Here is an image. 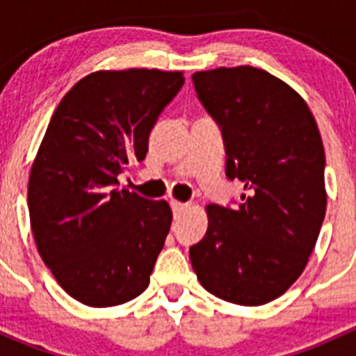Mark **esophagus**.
Instances as JSON below:
<instances>
[{
  "instance_id": "1",
  "label": "esophagus",
  "mask_w": 356,
  "mask_h": 356,
  "mask_svg": "<svg viewBox=\"0 0 356 356\" xmlns=\"http://www.w3.org/2000/svg\"><path fill=\"white\" fill-rule=\"evenodd\" d=\"M170 207H172V211H174V215H181L182 211H184L186 208L189 207V204H188V203H181V201L172 200V201H170Z\"/></svg>"
}]
</instances>
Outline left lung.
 <instances>
[{
	"label": "left lung",
	"instance_id": "1",
	"mask_svg": "<svg viewBox=\"0 0 356 356\" xmlns=\"http://www.w3.org/2000/svg\"><path fill=\"white\" fill-rule=\"evenodd\" d=\"M222 129L225 174L246 195L236 210L208 204V229L189 248L200 284L229 303L258 307L284 294L308 264L327 207L317 122L291 86L261 68L193 74Z\"/></svg>",
	"mask_w": 356,
	"mask_h": 356
}]
</instances>
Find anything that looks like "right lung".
Returning <instances> with one entry per match:
<instances>
[{
    "instance_id": "1",
    "label": "right lung",
    "mask_w": 356,
    "mask_h": 356,
    "mask_svg": "<svg viewBox=\"0 0 356 356\" xmlns=\"http://www.w3.org/2000/svg\"><path fill=\"white\" fill-rule=\"evenodd\" d=\"M182 84V72L158 68L92 72L49 120L29 177L31 229L46 267L82 305L117 307L148 288L172 210L120 189L117 175L145 160Z\"/></svg>"
}]
</instances>
